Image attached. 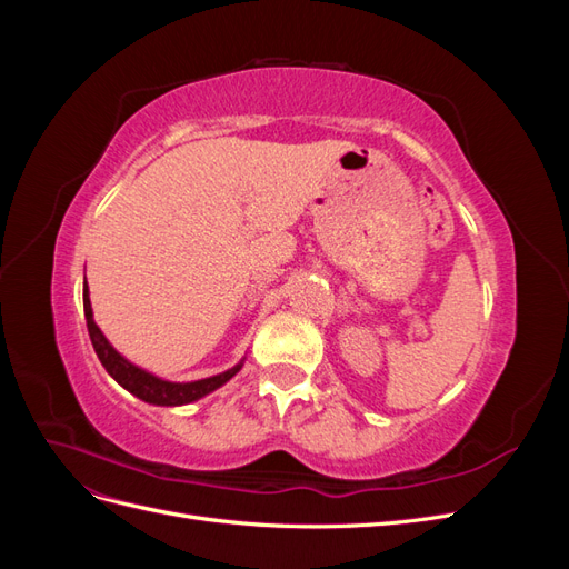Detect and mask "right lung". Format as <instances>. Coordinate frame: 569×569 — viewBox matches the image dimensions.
<instances>
[{
  "mask_svg": "<svg viewBox=\"0 0 569 569\" xmlns=\"http://www.w3.org/2000/svg\"><path fill=\"white\" fill-rule=\"evenodd\" d=\"M82 306H84V320H88V332H90V339H92V347L101 360V366L107 368V372L113 377V380L128 389L130 393H134L137 399H142L147 403H153V406H184V403H192L197 399H201V396L216 391L218 387L226 385L228 380H232V377L242 370V363L220 372V375H213V377H206V380H197V382H168V380H161V377L151 375L142 368H137L134 363H130L128 358L120 356L109 339L101 335V330L97 327L94 318H92V303H90V289H88V280H84V287H82Z\"/></svg>",
  "mask_w": 569,
  "mask_h": 569,
  "instance_id": "1",
  "label": "right lung"
}]
</instances>
